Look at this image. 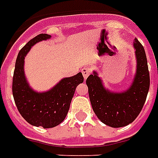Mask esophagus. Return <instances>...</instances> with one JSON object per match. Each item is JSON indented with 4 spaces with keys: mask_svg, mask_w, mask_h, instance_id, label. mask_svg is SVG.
Segmentation results:
<instances>
[{
    "mask_svg": "<svg viewBox=\"0 0 158 158\" xmlns=\"http://www.w3.org/2000/svg\"><path fill=\"white\" fill-rule=\"evenodd\" d=\"M81 72H82V75H83V77L84 79L86 80V78L88 77V76L90 75V73L92 72V69L90 68V67H83L82 69H81Z\"/></svg>",
    "mask_w": 158,
    "mask_h": 158,
    "instance_id": "esophagus-1",
    "label": "esophagus"
}]
</instances>
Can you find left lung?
<instances>
[{
  "mask_svg": "<svg viewBox=\"0 0 158 158\" xmlns=\"http://www.w3.org/2000/svg\"><path fill=\"white\" fill-rule=\"evenodd\" d=\"M136 72L131 85L122 92L111 91L103 83L97 71L86 81L92 109L98 119L111 127H123L139 115L148 96L150 77L145 50L134 39Z\"/></svg>",
  "mask_w": 158,
  "mask_h": 158,
  "instance_id": "obj_1",
  "label": "left lung"
}]
</instances>
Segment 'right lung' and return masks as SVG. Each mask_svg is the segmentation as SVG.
I'll return each mask as SVG.
<instances>
[{
	"mask_svg": "<svg viewBox=\"0 0 158 158\" xmlns=\"http://www.w3.org/2000/svg\"><path fill=\"white\" fill-rule=\"evenodd\" d=\"M51 37L47 34H40L28 41L19 52L13 75V97L20 114L31 125L43 128H52L63 122L76 88L84 80L79 72L62 78L45 92H37L30 86L25 74V57L34 45Z\"/></svg>",
	"mask_w": 158,
	"mask_h": 158,
	"instance_id": "obj_1",
	"label": "right lung"
}]
</instances>
